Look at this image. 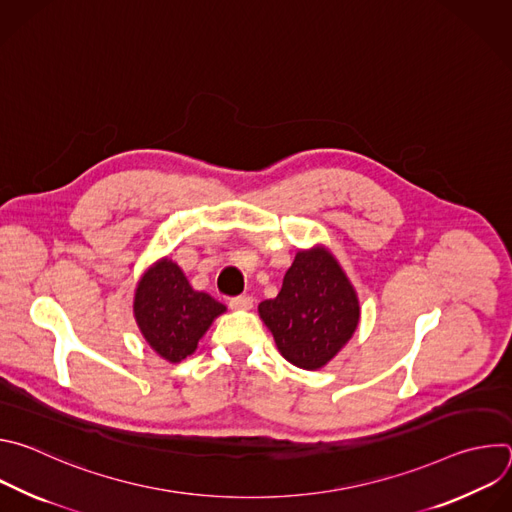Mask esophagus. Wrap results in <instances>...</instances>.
Segmentation results:
<instances>
[{
  "instance_id": "obj_1",
  "label": "esophagus",
  "mask_w": 512,
  "mask_h": 512,
  "mask_svg": "<svg viewBox=\"0 0 512 512\" xmlns=\"http://www.w3.org/2000/svg\"><path fill=\"white\" fill-rule=\"evenodd\" d=\"M231 310H251L253 308V298L251 296H237L229 300Z\"/></svg>"
}]
</instances>
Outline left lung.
<instances>
[{
    "label": "left lung",
    "instance_id": "8db88e82",
    "mask_svg": "<svg viewBox=\"0 0 512 512\" xmlns=\"http://www.w3.org/2000/svg\"><path fill=\"white\" fill-rule=\"evenodd\" d=\"M259 316L285 360L318 371L352 338L360 306L336 257L314 247L296 255L277 298L259 304Z\"/></svg>",
    "mask_w": 512,
    "mask_h": 512
}]
</instances>
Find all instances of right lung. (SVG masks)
Masks as SVG:
<instances>
[{"mask_svg":"<svg viewBox=\"0 0 512 512\" xmlns=\"http://www.w3.org/2000/svg\"><path fill=\"white\" fill-rule=\"evenodd\" d=\"M225 310L204 291L192 289L170 259L156 261L141 275L133 298V316L143 338L170 362L190 356L212 320Z\"/></svg>","mask_w":512,"mask_h":512,"instance_id":"right-lung-1","label":"right lung"}]
</instances>
